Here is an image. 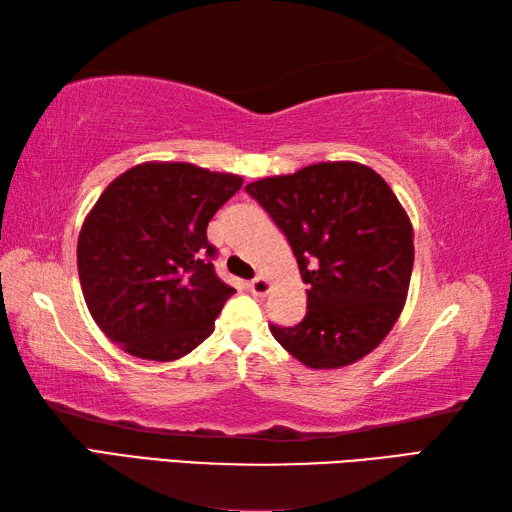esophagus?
Masks as SVG:
<instances>
[{
    "mask_svg": "<svg viewBox=\"0 0 512 512\" xmlns=\"http://www.w3.org/2000/svg\"><path fill=\"white\" fill-rule=\"evenodd\" d=\"M248 290L253 292L255 297H264V295H268V292H270V281L266 277H257V279L250 281Z\"/></svg>",
    "mask_w": 512,
    "mask_h": 512,
    "instance_id": "34e87169",
    "label": "esophagus"
}]
</instances>
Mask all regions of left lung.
I'll list each match as a JSON object with an SVG mask.
<instances>
[{
	"instance_id": "obj_1",
	"label": "left lung",
	"mask_w": 512,
	"mask_h": 512,
	"mask_svg": "<svg viewBox=\"0 0 512 512\" xmlns=\"http://www.w3.org/2000/svg\"><path fill=\"white\" fill-rule=\"evenodd\" d=\"M288 237L308 312L295 328L270 325L279 345L312 369L361 361L405 308L413 226L389 184L361 162L308 165L246 184Z\"/></svg>"
}]
</instances>
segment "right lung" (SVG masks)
Wrapping results in <instances>:
<instances>
[{
	"mask_svg": "<svg viewBox=\"0 0 512 512\" xmlns=\"http://www.w3.org/2000/svg\"><path fill=\"white\" fill-rule=\"evenodd\" d=\"M242 184L235 173L158 160L107 184L76 246L83 297L107 339L167 363L211 336L235 290L215 275L206 226Z\"/></svg>",
	"mask_w": 512,
	"mask_h": 512,
	"instance_id": "add662e5",
	"label": "right lung"
}]
</instances>
